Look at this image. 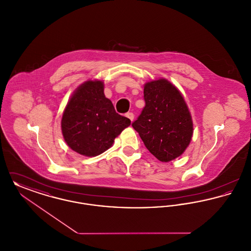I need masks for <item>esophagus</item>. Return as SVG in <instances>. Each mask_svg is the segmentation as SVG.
<instances>
[{
	"instance_id": "obj_1",
	"label": "esophagus",
	"mask_w": 251,
	"mask_h": 251,
	"mask_svg": "<svg viewBox=\"0 0 251 251\" xmlns=\"http://www.w3.org/2000/svg\"><path fill=\"white\" fill-rule=\"evenodd\" d=\"M126 117H127L129 120H131V121H132L133 119H134V115H133V113H131V112L127 113V114H126Z\"/></svg>"
}]
</instances>
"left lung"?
<instances>
[{
  "label": "left lung",
  "mask_w": 251,
  "mask_h": 251,
  "mask_svg": "<svg viewBox=\"0 0 251 251\" xmlns=\"http://www.w3.org/2000/svg\"><path fill=\"white\" fill-rule=\"evenodd\" d=\"M146 105L131 126L161 162L181 155L191 142L193 121L179 89L166 79L144 85Z\"/></svg>",
  "instance_id": "1"
}]
</instances>
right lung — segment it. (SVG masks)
Wrapping results in <instances>:
<instances>
[{"mask_svg":"<svg viewBox=\"0 0 251 251\" xmlns=\"http://www.w3.org/2000/svg\"><path fill=\"white\" fill-rule=\"evenodd\" d=\"M103 90V82L86 81L73 92L64 110L61 120L64 139L79 154H101L131 124V120L115 111Z\"/></svg>","mask_w":251,"mask_h":251,"instance_id":"obj_1","label":"right lung"}]
</instances>
